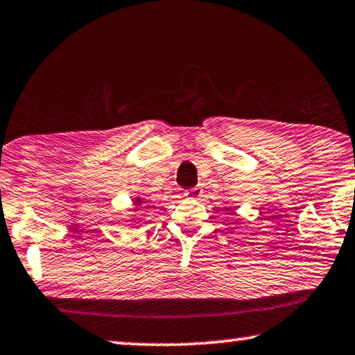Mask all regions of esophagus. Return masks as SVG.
<instances>
[{
  "instance_id": "obj_1",
  "label": "esophagus",
  "mask_w": 355,
  "mask_h": 355,
  "mask_svg": "<svg viewBox=\"0 0 355 355\" xmlns=\"http://www.w3.org/2000/svg\"><path fill=\"white\" fill-rule=\"evenodd\" d=\"M184 196H187L188 199H200L202 196H204V189L200 187H196L193 189H188L187 193H184Z\"/></svg>"
}]
</instances>
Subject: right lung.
Masks as SVG:
<instances>
[{
	"label": "right lung",
	"instance_id": "obj_1",
	"mask_svg": "<svg viewBox=\"0 0 355 355\" xmlns=\"http://www.w3.org/2000/svg\"><path fill=\"white\" fill-rule=\"evenodd\" d=\"M132 204H134V207L131 208V211H136V210H139V207L144 204V199L139 198V196H136V198L132 199Z\"/></svg>",
	"mask_w": 355,
	"mask_h": 355
}]
</instances>
